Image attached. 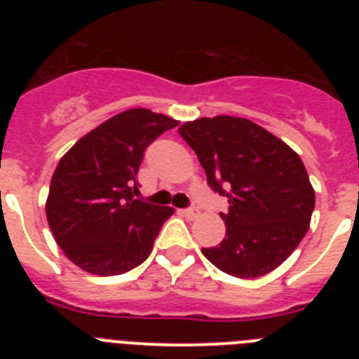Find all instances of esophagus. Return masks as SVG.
I'll return each instance as SVG.
<instances>
[{"mask_svg": "<svg viewBox=\"0 0 359 359\" xmlns=\"http://www.w3.org/2000/svg\"><path fill=\"white\" fill-rule=\"evenodd\" d=\"M182 215H185L187 219H190V221H192V219L198 217L199 210H198V208H194V207H190V208H185V210H182Z\"/></svg>", "mask_w": 359, "mask_h": 359, "instance_id": "esophagus-1", "label": "esophagus"}]
</instances>
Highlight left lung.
<instances>
[{"mask_svg": "<svg viewBox=\"0 0 359 359\" xmlns=\"http://www.w3.org/2000/svg\"><path fill=\"white\" fill-rule=\"evenodd\" d=\"M194 149L214 192L228 198L226 237L203 255L224 273L273 271L309 230L315 190L297 152L248 118L219 115L177 129Z\"/></svg>", "mask_w": 359, "mask_h": 359, "instance_id": "8db88e82", "label": "left lung"}]
</instances>
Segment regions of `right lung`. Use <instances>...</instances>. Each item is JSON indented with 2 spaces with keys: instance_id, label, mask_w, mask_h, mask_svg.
Listing matches in <instances>:
<instances>
[{
  "instance_id": "add662e5",
  "label": "right lung",
  "mask_w": 359,
  "mask_h": 359,
  "mask_svg": "<svg viewBox=\"0 0 359 359\" xmlns=\"http://www.w3.org/2000/svg\"><path fill=\"white\" fill-rule=\"evenodd\" d=\"M177 123L144 107L122 111L61 158L50 183L46 219L73 264L111 277L147 259L174 208L135 199L136 174L147 145Z\"/></svg>"
}]
</instances>
